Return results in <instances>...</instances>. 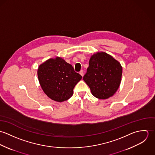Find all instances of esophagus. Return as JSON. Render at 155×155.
<instances>
[{
	"instance_id": "34e87169",
	"label": "esophagus",
	"mask_w": 155,
	"mask_h": 155,
	"mask_svg": "<svg viewBox=\"0 0 155 155\" xmlns=\"http://www.w3.org/2000/svg\"><path fill=\"white\" fill-rule=\"evenodd\" d=\"M79 73H80V74L82 76H84V71L82 70H81L80 71V72H79Z\"/></svg>"
}]
</instances>
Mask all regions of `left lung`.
<instances>
[{"instance_id": "1", "label": "left lung", "mask_w": 155, "mask_h": 155, "mask_svg": "<svg viewBox=\"0 0 155 155\" xmlns=\"http://www.w3.org/2000/svg\"><path fill=\"white\" fill-rule=\"evenodd\" d=\"M122 74L120 63L109 54L100 52L91 56L83 79L94 97L105 100L113 96L119 88Z\"/></svg>"}]
</instances>
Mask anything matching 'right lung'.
Segmentation results:
<instances>
[{"label":"right lung","instance_id":"obj_1","mask_svg":"<svg viewBox=\"0 0 155 155\" xmlns=\"http://www.w3.org/2000/svg\"><path fill=\"white\" fill-rule=\"evenodd\" d=\"M39 84L45 94L58 102L69 99L73 89L82 76L61 57L50 58L41 64L38 70Z\"/></svg>","mask_w":155,"mask_h":155}]
</instances>
